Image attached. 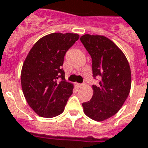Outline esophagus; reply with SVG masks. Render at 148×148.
<instances>
[{
	"mask_svg": "<svg viewBox=\"0 0 148 148\" xmlns=\"http://www.w3.org/2000/svg\"><path fill=\"white\" fill-rule=\"evenodd\" d=\"M85 86V84H77V86L78 88H82V87H83Z\"/></svg>",
	"mask_w": 148,
	"mask_h": 148,
	"instance_id": "obj_1",
	"label": "esophagus"
}]
</instances>
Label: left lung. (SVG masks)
Returning a JSON list of instances; mask_svg holds the SVG:
<instances>
[{
  "label": "left lung",
  "mask_w": 148,
  "mask_h": 148,
  "mask_svg": "<svg viewBox=\"0 0 148 148\" xmlns=\"http://www.w3.org/2000/svg\"><path fill=\"white\" fill-rule=\"evenodd\" d=\"M80 39L92 58L93 77H101L92 86V98L82 104L84 113L93 121H106L117 113L129 95L130 66L123 51L107 37L86 34Z\"/></svg>",
  "instance_id": "1"
}]
</instances>
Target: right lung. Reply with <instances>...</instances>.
I'll list each match as a JSON object with an SVG mask.
<instances>
[{
    "instance_id": "obj_1",
    "label": "right lung",
    "mask_w": 148,
    "mask_h": 148,
    "mask_svg": "<svg viewBox=\"0 0 148 148\" xmlns=\"http://www.w3.org/2000/svg\"><path fill=\"white\" fill-rule=\"evenodd\" d=\"M78 39L77 34L51 33L28 52L21 70V87L27 104L39 116L55 117L64 111L74 84L65 81L62 66L66 52Z\"/></svg>"
}]
</instances>
